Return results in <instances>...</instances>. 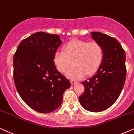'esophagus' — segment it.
<instances>
[{"mask_svg": "<svg viewBox=\"0 0 134 134\" xmlns=\"http://www.w3.org/2000/svg\"><path fill=\"white\" fill-rule=\"evenodd\" d=\"M77 83L78 82L76 81H75V80H71V83H72V85H75V84Z\"/></svg>", "mask_w": 134, "mask_h": 134, "instance_id": "34e87169", "label": "esophagus"}]
</instances>
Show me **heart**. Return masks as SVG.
Segmentation results:
<instances>
[{"mask_svg": "<svg viewBox=\"0 0 134 134\" xmlns=\"http://www.w3.org/2000/svg\"><path fill=\"white\" fill-rule=\"evenodd\" d=\"M103 58V49L100 44L96 42H88L73 40L64 46V51L57 50L53 60L58 70L66 72L70 79L78 80L87 75L94 74L100 65Z\"/></svg>", "mask_w": 134, "mask_h": 134, "instance_id": "heart-1", "label": "heart"}]
</instances>
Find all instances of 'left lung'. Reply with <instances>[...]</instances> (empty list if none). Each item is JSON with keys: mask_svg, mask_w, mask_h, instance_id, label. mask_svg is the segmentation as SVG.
Segmentation results:
<instances>
[{"mask_svg": "<svg viewBox=\"0 0 134 134\" xmlns=\"http://www.w3.org/2000/svg\"><path fill=\"white\" fill-rule=\"evenodd\" d=\"M91 34L102 48L103 59L95 75L82 82L85 92L79 100L86 110L99 112L111 107L122 91L126 77V53L114 37L101 32Z\"/></svg>", "mask_w": 134, "mask_h": 134, "instance_id": "obj_1", "label": "left lung"}]
</instances>
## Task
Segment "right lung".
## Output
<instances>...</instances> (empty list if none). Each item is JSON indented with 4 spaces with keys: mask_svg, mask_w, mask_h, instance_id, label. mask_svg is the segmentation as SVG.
<instances>
[{
    "mask_svg": "<svg viewBox=\"0 0 134 134\" xmlns=\"http://www.w3.org/2000/svg\"><path fill=\"white\" fill-rule=\"evenodd\" d=\"M58 35L38 32L24 39L13 58V79L21 99L35 111L49 113L61 105L70 82L57 70L53 57Z\"/></svg>",
    "mask_w": 134,
    "mask_h": 134,
    "instance_id": "right-lung-1",
    "label": "right lung"
}]
</instances>
